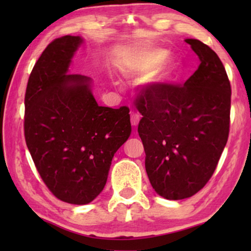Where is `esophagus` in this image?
Instances as JSON below:
<instances>
[{
    "instance_id": "1",
    "label": "esophagus",
    "mask_w": 251,
    "mask_h": 251,
    "mask_svg": "<svg viewBox=\"0 0 251 251\" xmlns=\"http://www.w3.org/2000/svg\"><path fill=\"white\" fill-rule=\"evenodd\" d=\"M130 123L133 126H137L139 123V115L137 113H131L130 114Z\"/></svg>"
}]
</instances>
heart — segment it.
Wrapping results in <instances>:
<instances>
[{
	"label": "heart",
	"mask_w": 251,
	"mask_h": 251,
	"mask_svg": "<svg viewBox=\"0 0 251 251\" xmlns=\"http://www.w3.org/2000/svg\"><path fill=\"white\" fill-rule=\"evenodd\" d=\"M167 55V50L161 49L147 50L138 53L130 59L129 65L127 67L126 76L128 78L136 79H144L148 77L165 60ZM180 73V62L175 57H171L166 59L156 71L154 77H152V84L155 87L158 88L168 87L179 78Z\"/></svg>",
	"instance_id": "obj_1"
}]
</instances>
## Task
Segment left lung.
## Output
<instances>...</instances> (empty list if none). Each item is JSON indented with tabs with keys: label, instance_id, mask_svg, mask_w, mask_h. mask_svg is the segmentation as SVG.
<instances>
[{
	"label": "left lung",
	"instance_id": "obj_1",
	"mask_svg": "<svg viewBox=\"0 0 251 251\" xmlns=\"http://www.w3.org/2000/svg\"><path fill=\"white\" fill-rule=\"evenodd\" d=\"M201 59L182 86H145L135 105L143 117L138 134L155 192L179 201L199 192L214 174L230 126L231 87L218 55L195 39L185 40Z\"/></svg>",
	"mask_w": 251,
	"mask_h": 251
}]
</instances>
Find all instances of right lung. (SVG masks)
Listing matches in <instances>:
<instances>
[{
    "label": "right lung",
    "mask_w": 251,
    "mask_h": 251,
    "mask_svg": "<svg viewBox=\"0 0 251 251\" xmlns=\"http://www.w3.org/2000/svg\"><path fill=\"white\" fill-rule=\"evenodd\" d=\"M62 36L46 46L25 92L24 136L42 180L59 201L85 205L99 196L114 154L128 139L126 106H99L91 78L67 74L82 43Z\"/></svg>",
    "instance_id": "add662e5"
}]
</instances>
